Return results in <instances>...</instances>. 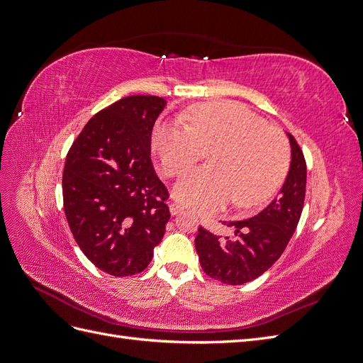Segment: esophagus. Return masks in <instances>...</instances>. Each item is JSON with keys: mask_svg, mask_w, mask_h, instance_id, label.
Masks as SVG:
<instances>
[{"mask_svg": "<svg viewBox=\"0 0 363 363\" xmlns=\"http://www.w3.org/2000/svg\"><path fill=\"white\" fill-rule=\"evenodd\" d=\"M183 211V207L179 203H171L169 204V212L171 215H179Z\"/></svg>", "mask_w": 363, "mask_h": 363, "instance_id": "1", "label": "esophagus"}]
</instances>
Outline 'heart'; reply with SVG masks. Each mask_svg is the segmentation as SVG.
Here are the masks:
<instances>
[{
  "mask_svg": "<svg viewBox=\"0 0 363 363\" xmlns=\"http://www.w3.org/2000/svg\"><path fill=\"white\" fill-rule=\"evenodd\" d=\"M182 119L160 123L152 148L164 175H179L208 152V168L192 169L174 184L183 206L208 213L233 200L244 208L277 189L288 171L289 148L283 133L236 103H203Z\"/></svg>",
  "mask_w": 363,
  "mask_h": 363,
  "instance_id": "obj_1",
  "label": "heart"
}]
</instances>
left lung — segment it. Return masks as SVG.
<instances>
[{
    "mask_svg": "<svg viewBox=\"0 0 363 363\" xmlns=\"http://www.w3.org/2000/svg\"><path fill=\"white\" fill-rule=\"evenodd\" d=\"M289 171L279 195L262 212L240 221H224L233 236H216L200 227L195 250L208 277L244 284L269 269L289 244L300 221L306 195V162L292 135Z\"/></svg>",
    "mask_w": 363,
    "mask_h": 363,
    "instance_id": "8db88e82",
    "label": "left lung"
}]
</instances>
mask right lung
<instances>
[{"instance_id":"1","label":"right lung","mask_w":363,"mask_h":363,"mask_svg":"<svg viewBox=\"0 0 363 363\" xmlns=\"http://www.w3.org/2000/svg\"><path fill=\"white\" fill-rule=\"evenodd\" d=\"M167 101L133 95L89 119L63 169V208L84 256L115 277L142 272L160 244L168 191L151 163V131Z\"/></svg>"}]
</instances>
